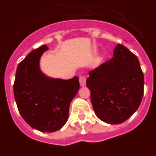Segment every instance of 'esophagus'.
Wrapping results in <instances>:
<instances>
[{
  "mask_svg": "<svg viewBox=\"0 0 156 156\" xmlns=\"http://www.w3.org/2000/svg\"><path fill=\"white\" fill-rule=\"evenodd\" d=\"M86 78L83 76H80L79 77V82H80V86H86Z\"/></svg>",
  "mask_w": 156,
  "mask_h": 156,
  "instance_id": "esophagus-1",
  "label": "esophagus"
}]
</instances>
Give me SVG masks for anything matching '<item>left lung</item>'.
Wrapping results in <instances>:
<instances>
[{"label":"left lung","instance_id":"obj_1","mask_svg":"<svg viewBox=\"0 0 156 156\" xmlns=\"http://www.w3.org/2000/svg\"><path fill=\"white\" fill-rule=\"evenodd\" d=\"M86 86L97 116L110 125H118L137 110L144 95V78L138 58L118 44L113 57L89 73Z\"/></svg>","mask_w":156,"mask_h":156}]
</instances>
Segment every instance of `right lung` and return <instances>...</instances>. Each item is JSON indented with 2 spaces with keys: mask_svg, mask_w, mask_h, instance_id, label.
Returning <instances> with one entry per match:
<instances>
[{
  "mask_svg": "<svg viewBox=\"0 0 156 156\" xmlns=\"http://www.w3.org/2000/svg\"><path fill=\"white\" fill-rule=\"evenodd\" d=\"M45 44L31 51L19 63L13 92L18 110L26 122L43 133L58 130L67 121L70 101L80 85L77 76L70 79L51 78L40 69Z\"/></svg>",
  "mask_w": 156,
  "mask_h": 156,
  "instance_id": "right-lung-1",
  "label": "right lung"
}]
</instances>
